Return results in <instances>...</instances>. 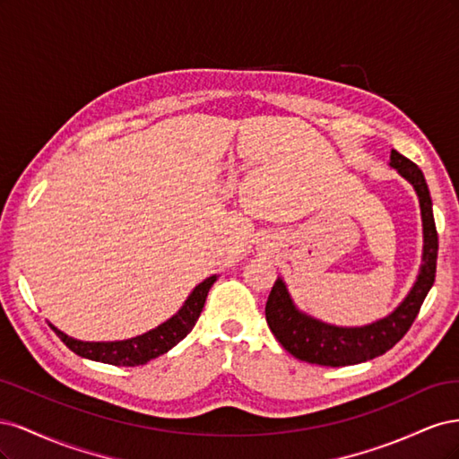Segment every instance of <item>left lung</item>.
<instances>
[{
    "label": "left lung",
    "mask_w": 459,
    "mask_h": 459,
    "mask_svg": "<svg viewBox=\"0 0 459 459\" xmlns=\"http://www.w3.org/2000/svg\"><path fill=\"white\" fill-rule=\"evenodd\" d=\"M388 164L406 179L420 199L423 224L420 273L408 295L402 299L391 314L356 327L333 325L302 312L290 297L283 277H277L266 302V322L283 349L302 362L339 368L362 364L391 351L411 327L427 293L435 283L438 235L433 218V201H430L425 176L418 169V164H413L394 149L391 151V162Z\"/></svg>",
    "instance_id": "1"
}]
</instances>
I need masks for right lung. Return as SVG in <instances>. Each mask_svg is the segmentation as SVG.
Segmentation results:
<instances>
[{
    "instance_id": "add662e5",
    "label": "right lung",
    "mask_w": 459,
    "mask_h": 459,
    "mask_svg": "<svg viewBox=\"0 0 459 459\" xmlns=\"http://www.w3.org/2000/svg\"><path fill=\"white\" fill-rule=\"evenodd\" d=\"M218 280V275L206 277L195 289L191 290L186 299L184 307L179 308L172 317L166 319L155 329H149L143 335H137L124 341H78L68 337L66 333L49 324V327L57 333V337L71 349L74 354L93 359V362H103L110 366H143L149 359L159 358L160 354L169 352L172 346L187 337V333L195 327L197 319L203 312L208 290Z\"/></svg>"
}]
</instances>
